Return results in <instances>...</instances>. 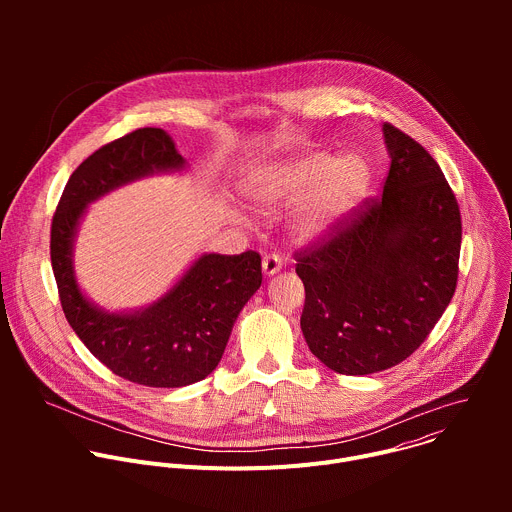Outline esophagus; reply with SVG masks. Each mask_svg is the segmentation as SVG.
I'll return each mask as SVG.
<instances>
[{
  "label": "esophagus",
  "mask_w": 512,
  "mask_h": 512,
  "mask_svg": "<svg viewBox=\"0 0 512 512\" xmlns=\"http://www.w3.org/2000/svg\"><path fill=\"white\" fill-rule=\"evenodd\" d=\"M261 265H263V273L265 275H273V273H277L281 269V257L277 253H267L263 257Z\"/></svg>",
  "instance_id": "1"
}]
</instances>
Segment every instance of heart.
I'll list each match as a JSON object with an SVG mask.
<instances>
[{
  "mask_svg": "<svg viewBox=\"0 0 512 512\" xmlns=\"http://www.w3.org/2000/svg\"><path fill=\"white\" fill-rule=\"evenodd\" d=\"M371 170L360 156L336 160L328 152H312L285 162L251 186L263 204L302 200L296 225L302 237H322L338 227L367 194Z\"/></svg>",
  "mask_w": 512,
  "mask_h": 512,
  "instance_id": "heart-1",
  "label": "heart"
}]
</instances>
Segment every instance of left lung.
Segmentation results:
<instances>
[{
  "label": "left lung",
  "mask_w": 512,
  "mask_h": 512,
  "mask_svg": "<svg viewBox=\"0 0 512 512\" xmlns=\"http://www.w3.org/2000/svg\"><path fill=\"white\" fill-rule=\"evenodd\" d=\"M391 166L328 235L296 251L306 287L302 332L340 375H371L411 356L456 285L462 216L442 168L413 137L383 125Z\"/></svg>",
  "instance_id": "1"
}]
</instances>
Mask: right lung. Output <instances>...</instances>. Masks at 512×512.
<instances>
[{
  "mask_svg": "<svg viewBox=\"0 0 512 512\" xmlns=\"http://www.w3.org/2000/svg\"><path fill=\"white\" fill-rule=\"evenodd\" d=\"M184 166L164 129H135L91 154L58 200L50 227V261L62 312L105 367L145 387H186L221 362L233 324L261 285V255H202L152 308L105 314L81 294L72 273V239L87 204L156 170Z\"/></svg>",
  "mask_w": 512,
  "mask_h": 512,
  "instance_id": "right-lung-1",
  "label": "right lung"
}]
</instances>
